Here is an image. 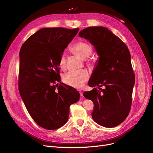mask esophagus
I'll use <instances>...</instances> for the list:
<instances>
[{
    "mask_svg": "<svg viewBox=\"0 0 153 153\" xmlns=\"http://www.w3.org/2000/svg\"><path fill=\"white\" fill-rule=\"evenodd\" d=\"M79 93H80V96H81V98H82V97H83V92H82V91H79Z\"/></svg>",
    "mask_w": 153,
    "mask_h": 153,
    "instance_id": "34e87169",
    "label": "esophagus"
}]
</instances>
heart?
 Masks as SVG:
<instances>
[{
    "mask_svg": "<svg viewBox=\"0 0 153 153\" xmlns=\"http://www.w3.org/2000/svg\"><path fill=\"white\" fill-rule=\"evenodd\" d=\"M71 50L83 59H86L92 53V47L90 43L84 41H78L74 44ZM59 67L61 69L66 68V56L62 53L60 56ZM89 78V73L87 70L70 71L63 75L62 79L66 84L75 88H81Z\"/></svg>",
    "mask_w": 153,
    "mask_h": 153,
    "instance_id": "heart-1",
    "label": "heart"
}]
</instances>
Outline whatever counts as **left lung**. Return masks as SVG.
Segmentation results:
<instances>
[{
    "mask_svg": "<svg viewBox=\"0 0 153 153\" xmlns=\"http://www.w3.org/2000/svg\"><path fill=\"white\" fill-rule=\"evenodd\" d=\"M78 34L89 41L99 55L91 80L88 83L94 88L84 93L85 98L94 103L92 117L102 126H117L127 117L132 103L135 77L129 49L106 27H89ZM102 86L103 90L100 88Z\"/></svg>",
    "mask_w": 153,
    "mask_h": 153,
    "instance_id": "1",
    "label": "left lung"
}]
</instances>
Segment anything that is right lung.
<instances>
[{"label": "right lung", "mask_w": 153, "mask_h": 153, "mask_svg": "<svg viewBox=\"0 0 153 153\" xmlns=\"http://www.w3.org/2000/svg\"><path fill=\"white\" fill-rule=\"evenodd\" d=\"M78 30L41 29L25 41L20 51L21 98L34 121L49 130L67 123L69 106L80 99L75 89L61 82L59 68L60 56Z\"/></svg>", "instance_id": "right-lung-1"}]
</instances>
